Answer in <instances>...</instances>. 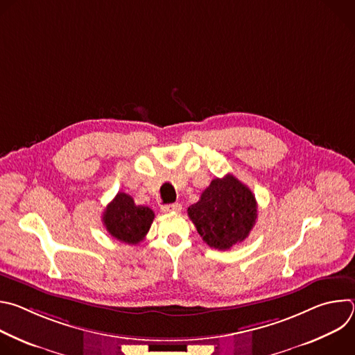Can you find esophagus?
Here are the masks:
<instances>
[{"mask_svg":"<svg viewBox=\"0 0 355 355\" xmlns=\"http://www.w3.org/2000/svg\"><path fill=\"white\" fill-rule=\"evenodd\" d=\"M182 207L180 204H170V205H164L162 207V212L163 214H173V212H181Z\"/></svg>","mask_w":355,"mask_h":355,"instance_id":"esophagus-1","label":"esophagus"}]
</instances>
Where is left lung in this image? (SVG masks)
<instances>
[{"mask_svg": "<svg viewBox=\"0 0 355 355\" xmlns=\"http://www.w3.org/2000/svg\"><path fill=\"white\" fill-rule=\"evenodd\" d=\"M188 216L209 247L229 250L243 241L257 220V200L234 175L215 178L188 208Z\"/></svg>", "mask_w": 355, "mask_h": 355, "instance_id": "1", "label": "left lung"}]
</instances>
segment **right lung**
Instances as JSON below:
<instances>
[{"label": "right lung", "instance_id": "right-lung-1", "mask_svg": "<svg viewBox=\"0 0 355 355\" xmlns=\"http://www.w3.org/2000/svg\"><path fill=\"white\" fill-rule=\"evenodd\" d=\"M155 219L148 207L136 205L130 195L118 192L103 214V223L116 240L128 244L140 243Z\"/></svg>", "mask_w": 355, "mask_h": 355}]
</instances>
